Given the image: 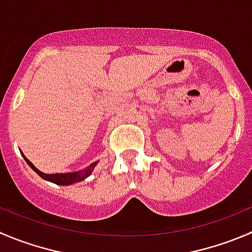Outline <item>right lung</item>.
<instances>
[{
	"label": "right lung",
	"mask_w": 252,
	"mask_h": 252,
	"mask_svg": "<svg viewBox=\"0 0 252 252\" xmlns=\"http://www.w3.org/2000/svg\"><path fill=\"white\" fill-rule=\"evenodd\" d=\"M22 155H23V154H22ZM23 158H24V160L27 161V163H28V165L31 166V167L33 168V170L35 171V172L38 173L41 178H44V180H46V181H50V182L56 183V185H60V186L72 185V183H76V182H80V181L85 180V178H87L90 175H91L92 171H94V166L97 165V161H96V162L91 163V165H90L86 170L79 171V172L53 173V175H49V173H44V172H41V171H39L38 168H36L35 166H34L33 163H32L31 161H29L24 155H23Z\"/></svg>",
	"instance_id": "add662e5"
}]
</instances>
